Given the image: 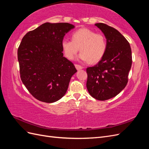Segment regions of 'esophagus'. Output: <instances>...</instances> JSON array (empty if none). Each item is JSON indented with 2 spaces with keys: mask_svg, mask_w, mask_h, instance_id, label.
<instances>
[{
  "mask_svg": "<svg viewBox=\"0 0 149 149\" xmlns=\"http://www.w3.org/2000/svg\"><path fill=\"white\" fill-rule=\"evenodd\" d=\"M75 67H76V68L78 70H82V69L83 68V66H80V65H75Z\"/></svg>",
  "mask_w": 149,
  "mask_h": 149,
  "instance_id": "34e87169",
  "label": "esophagus"
}]
</instances>
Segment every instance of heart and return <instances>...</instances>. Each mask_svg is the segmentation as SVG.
<instances>
[{"mask_svg": "<svg viewBox=\"0 0 149 149\" xmlns=\"http://www.w3.org/2000/svg\"><path fill=\"white\" fill-rule=\"evenodd\" d=\"M61 47L65 56L73 60L76 53H80L79 59L97 63L104 56L107 49V42L104 36L88 29H81L72 34V40L63 39Z\"/></svg>", "mask_w": 149, "mask_h": 149, "instance_id": "1", "label": "heart"}]
</instances>
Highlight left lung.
Masks as SVG:
<instances>
[{
  "mask_svg": "<svg viewBox=\"0 0 149 149\" xmlns=\"http://www.w3.org/2000/svg\"><path fill=\"white\" fill-rule=\"evenodd\" d=\"M95 25L105 36L107 49L97 65L86 69V87L93 97L105 101L118 95L127 85L132 52L127 40L118 30L102 23Z\"/></svg>",
  "mask_w": 149,
  "mask_h": 149,
  "instance_id": "obj_1",
  "label": "left lung"
}]
</instances>
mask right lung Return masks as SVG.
<instances>
[{
  "label": "right lung",
  "mask_w": 149,
  "mask_h": 149,
  "mask_svg": "<svg viewBox=\"0 0 149 149\" xmlns=\"http://www.w3.org/2000/svg\"><path fill=\"white\" fill-rule=\"evenodd\" d=\"M74 26L47 22L26 33L18 49L20 78L37 100L52 103L66 94L71 78L77 72L63 56L61 42Z\"/></svg>",
  "instance_id": "1"
}]
</instances>
